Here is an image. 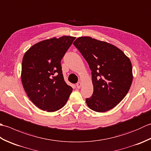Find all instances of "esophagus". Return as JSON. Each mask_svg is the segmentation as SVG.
Wrapping results in <instances>:
<instances>
[{"mask_svg":"<svg viewBox=\"0 0 151 151\" xmlns=\"http://www.w3.org/2000/svg\"><path fill=\"white\" fill-rule=\"evenodd\" d=\"M76 88H77L78 89H80L81 88V87L82 86V82H78L77 84H76Z\"/></svg>","mask_w":151,"mask_h":151,"instance_id":"1","label":"esophagus"}]
</instances>
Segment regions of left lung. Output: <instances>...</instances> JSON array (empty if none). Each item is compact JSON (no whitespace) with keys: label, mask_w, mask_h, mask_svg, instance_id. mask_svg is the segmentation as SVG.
<instances>
[{"label":"left lung","mask_w":151,"mask_h":151,"mask_svg":"<svg viewBox=\"0 0 151 151\" xmlns=\"http://www.w3.org/2000/svg\"><path fill=\"white\" fill-rule=\"evenodd\" d=\"M73 45L91 70L93 93L86 99V104L97 112L114 108L124 98L132 84L130 59L113 45L91 37H80Z\"/></svg>","instance_id":"1"}]
</instances>
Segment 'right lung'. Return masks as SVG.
I'll return each mask as SVG.
<instances>
[{
    "instance_id": "obj_1",
    "label": "right lung",
    "mask_w": 151,
    "mask_h": 151,
    "mask_svg": "<svg viewBox=\"0 0 151 151\" xmlns=\"http://www.w3.org/2000/svg\"><path fill=\"white\" fill-rule=\"evenodd\" d=\"M75 38L64 36L40 41L24 54L22 84L28 97L41 110L56 111L68 101L73 88L64 81L61 60Z\"/></svg>"
}]
</instances>
